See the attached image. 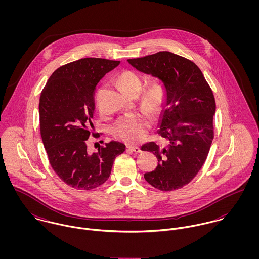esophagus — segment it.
I'll list each match as a JSON object with an SVG mask.
<instances>
[{
	"instance_id": "1",
	"label": "esophagus",
	"mask_w": 259,
	"mask_h": 259,
	"mask_svg": "<svg viewBox=\"0 0 259 259\" xmlns=\"http://www.w3.org/2000/svg\"><path fill=\"white\" fill-rule=\"evenodd\" d=\"M126 148H128V149H131V150H133V151H135V152H137V153H140V152H142L141 148H138V147H134V146L127 145V146H126Z\"/></svg>"
}]
</instances>
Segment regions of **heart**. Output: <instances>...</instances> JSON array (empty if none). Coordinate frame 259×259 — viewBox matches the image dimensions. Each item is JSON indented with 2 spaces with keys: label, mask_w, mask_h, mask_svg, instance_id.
<instances>
[{
  "label": "heart",
  "mask_w": 259,
  "mask_h": 259,
  "mask_svg": "<svg viewBox=\"0 0 259 259\" xmlns=\"http://www.w3.org/2000/svg\"><path fill=\"white\" fill-rule=\"evenodd\" d=\"M117 81L121 89L130 95L137 94L142 90L143 81L139 74L133 71L120 73ZM166 101V91L163 83L159 80H152L144 90L141 103L145 109L152 114H157L163 108ZM98 109L102 111L101 106L97 103ZM150 126V118L145 111H137L120 116L112 126V135L116 140L126 144H139L142 142Z\"/></svg>",
  "instance_id": "b5f03b06"
}]
</instances>
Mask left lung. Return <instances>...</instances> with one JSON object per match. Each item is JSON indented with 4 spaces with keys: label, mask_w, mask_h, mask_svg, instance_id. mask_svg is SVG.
Returning a JSON list of instances; mask_svg holds the SVG:
<instances>
[{
    "label": "left lung",
    "mask_w": 259,
    "mask_h": 259,
    "mask_svg": "<svg viewBox=\"0 0 259 259\" xmlns=\"http://www.w3.org/2000/svg\"><path fill=\"white\" fill-rule=\"evenodd\" d=\"M127 62L137 70L161 79L167 96L158 131L165 146L153 142L143 146L142 150L153 152L158 160L156 168L145 174V179L162 191L182 188L202 167L214 138L212 90L193 62L170 52Z\"/></svg>",
    "instance_id": "8db88e82"
}]
</instances>
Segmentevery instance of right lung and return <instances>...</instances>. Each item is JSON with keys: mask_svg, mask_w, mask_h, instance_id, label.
Wrapping results in <instances>:
<instances>
[{"mask_svg": "<svg viewBox=\"0 0 259 259\" xmlns=\"http://www.w3.org/2000/svg\"><path fill=\"white\" fill-rule=\"evenodd\" d=\"M118 61L83 58L58 68L48 79L39 97V132L50 164L68 185L80 190L105 184L115 157L125 146L106 143L97 152L87 150L94 133L95 91L100 79Z\"/></svg>", "mask_w": 259, "mask_h": 259, "instance_id": "add662e5", "label": "right lung"}]
</instances>
